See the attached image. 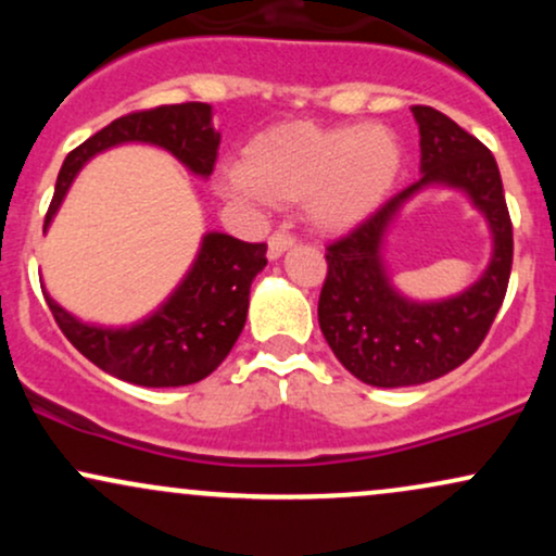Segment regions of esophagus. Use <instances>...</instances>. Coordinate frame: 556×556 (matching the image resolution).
Returning <instances> with one entry per match:
<instances>
[{"instance_id": "obj_1", "label": "esophagus", "mask_w": 556, "mask_h": 556, "mask_svg": "<svg viewBox=\"0 0 556 556\" xmlns=\"http://www.w3.org/2000/svg\"><path fill=\"white\" fill-rule=\"evenodd\" d=\"M292 245H295V238H292V235L274 232L269 238V258H279L287 248H292Z\"/></svg>"}]
</instances>
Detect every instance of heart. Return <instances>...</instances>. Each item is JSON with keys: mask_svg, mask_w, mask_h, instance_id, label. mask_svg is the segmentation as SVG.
I'll use <instances>...</instances> for the list:
<instances>
[{"mask_svg": "<svg viewBox=\"0 0 556 556\" xmlns=\"http://www.w3.org/2000/svg\"><path fill=\"white\" fill-rule=\"evenodd\" d=\"M400 172L402 140L392 127L287 123L253 138L222 185L248 201L305 198L314 225L350 229L387 201Z\"/></svg>", "mask_w": 556, "mask_h": 556, "instance_id": "heart-1", "label": "heart"}]
</instances>
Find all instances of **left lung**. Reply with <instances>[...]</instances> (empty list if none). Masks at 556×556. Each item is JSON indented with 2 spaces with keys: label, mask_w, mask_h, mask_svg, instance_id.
Here are the masks:
<instances>
[{
  "label": "left lung",
  "mask_w": 556,
  "mask_h": 556,
  "mask_svg": "<svg viewBox=\"0 0 556 556\" xmlns=\"http://www.w3.org/2000/svg\"><path fill=\"white\" fill-rule=\"evenodd\" d=\"M420 132V180L394 193L353 232L327 245L318 324L331 353L371 387H413L463 366L489 334L513 269V222L496 159L455 119L413 106ZM429 184L468 192L495 235L490 269L460 296L439 304L402 299L380 261V242L407 197Z\"/></svg>",
  "instance_id": "1"
}]
</instances>
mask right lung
Wrapping results in <instances>:
<instances>
[{"label": "right lung", "mask_w": 556, "mask_h": 556, "mask_svg": "<svg viewBox=\"0 0 556 556\" xmlns=\"http://www.w3.org/2000/svg\"><path fill=\"white\" fill-rule=\"evenodd\" d=\"M132 140L162 146L201 177L214 172L219 132L212 127V106L185 101L130 112L70 151L43 227H49L70 182L88 159ZM264 266L266 242H242L232 235L208 232L193 269L167 303L127 329L83 324L56 305L49 292L43 298L62 334L101 371L138 387H188L216 371L238 342L245 327L251 282Z\"/></svg>", "instance_id": "right-lung-1"}]
</instances>
